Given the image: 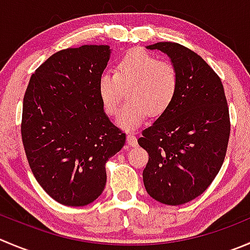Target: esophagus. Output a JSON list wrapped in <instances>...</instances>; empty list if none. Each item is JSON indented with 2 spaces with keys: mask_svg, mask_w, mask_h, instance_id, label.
Wrapping results in <instances>:
<instances>
[{
  "mask_svg": "<svg viewBox=\"0 0 250 250\" xmlns=\"http://www.w3.org/2000/svg\"><path fill=\"white\" fill-rule=\"evenodd\" d=\"M127 143L129 146H137V137L134 134H132V133H129V134H127Z\"/></svg>",
  "mask_w": 250,
  "mask_h": 250,
  "instance_id": "34e87169",
  "label": "esophagus"
}]
</instances>
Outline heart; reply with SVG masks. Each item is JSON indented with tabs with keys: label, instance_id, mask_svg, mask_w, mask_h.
<instances>
[{
	"label": "heart",
	"instance_id": "b5f03b06",
	"mask_svg": "<svg viewBox=\"0 0 250 250\" xmlns=\"http://www.w3.org/2000/svg\"><path fill=\"white\" fill-rule=\"evenodd\" d=\"M125 104L116 118L118 127L134 129L147 115H162L171 106L178 89V74L168 62H162L143 50H132L116 64V73H104L99 78L98 91L107 115L118 111L125 90Z\"/></svg>",
	"mask_w": 250,
	"mask_h": 250
}]
</instances>
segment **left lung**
Masks as SVG:
<instances>
[{
	"mask_svg": "<svg viewBox=\"0 0 250 250\" xmlns=\"http://www.w3.org/2000/svg\"><path fill=\"white\" fill-rule=\"evenodd\" d=\"M146 48L168 56L178 89L171 106L138 139L149 154L143 181L152 199L182 205L203 194L224 164L229 138L226 96L219 76L192 50L176 42Z\"/></svg>",
	"mask_w": 250,
	"mask_h": 250,
	"instance_id": "left-lung-1",
	"label": "left lung"
}]
</instances>
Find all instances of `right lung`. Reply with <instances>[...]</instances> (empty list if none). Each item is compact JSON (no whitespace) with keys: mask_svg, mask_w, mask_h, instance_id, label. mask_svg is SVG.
I'll use <instances>...</instances> for the list:
<instances>
[{"mask_svg":"<svg viewBox=\"0 0 250 250\" xmlns=\"http://www.w3.org/2000/svg\"><path fill=\"white\" fill-rule=\"evenodd\" d=\"M112 50L83 45L53 53L31 76L21 139L31 172L52 199L84 207L105 189V164L125 143L99 98Z\"/></svg>","mask_w":250,"mask_h":250,"instance_id":"1","label":"right lung"}]
</instances>
